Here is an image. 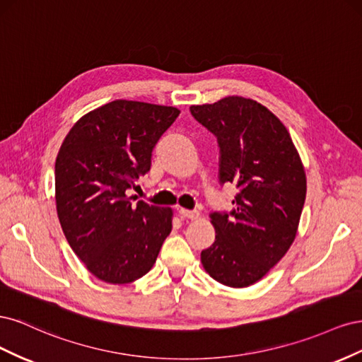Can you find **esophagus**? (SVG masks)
Listing matches in <instances>:
<instances>
[{"mask_svg":"<svg viewBox=\"0 0 362 362\" xmlns=\"http://www.w3.org/2000/svg\"><path fill=\"white\" fill-rule=\"evenodd\" d=\"M182 217H185V218H190V221H196V218H199V211H196V210H187V208H180V211H178Z\"/></svg>","mask_w":362,"mask_h":362,"instance_id":"obj_1","label":"esophagus"}]
</instances>
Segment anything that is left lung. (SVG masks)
Wrapping results in <instances>:
<instances>
[{
  "mask_svg": "<svg viewBox=\"0 0 362 362\" xmlns=\"http://www.w3.org/2000/svg\"><path fill=\"white\" fill-rule=\"evenodd\" d=\"M217 137L218 180L238 189L231 214L213 213L214 243L201 252L205 272L226 287L264 278L293 245L306 196V175L290 133L269 108L243 96L192 105Z\"/></svg>",
  "mask_w": 362,
  "mask_h": 362,
  "instance_id": "1",
  "label": "left lung"
}]
</instances>
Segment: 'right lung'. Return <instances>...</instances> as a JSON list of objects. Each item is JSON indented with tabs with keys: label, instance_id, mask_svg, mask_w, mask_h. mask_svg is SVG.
<instances>
[{
	"label": "right lung",
	"instance_id": "add662e5",
	"mask_svg": "<svg viewBox=\"0 0 362 362\" xmlns=\"http://www.w3.org/2000/svg\"><path fill=\"white\" fill-rule=\"evenodd\" d=\"M175 107L116 100L76 120L56 158L57 216L93 276L129 284L152 269L172 231V208L127 190L151 169L152 149L178 117Z\"/></svg>",
	"mask_w": 362,
	"mask_h": 362
}]
</instances>
